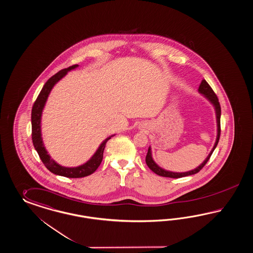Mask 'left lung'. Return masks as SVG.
<instances>
[{"instance_id": "1", "label": "left lung", "mask_w": 253, "mask_h": 253, "mask_svg": "<svg viewBox=\"0 0 253 253\" xmlns=\"http://www.w3.org/2000/svg\"><path fill=\"white\" fill-rule=\"evenodd\" d=\"M199 93L202 95H204L205 98H207L209 102L213 105L214 108H215V112H216V119H217V138H216V142L214 144V147L211 149L209 156L206 158V160L201 164L200 166L196 167L195 169L188 171V172H182V173H176V172H171V171H167L166 169L162 168L161 166H158L157 164L154 162L153 158H152V153H151V148L149 147L148 150V154L146 156V163L148 168L153 171L155 174L161 176H165V177H171V178H179V177H183V176H187V175H191V174H196L200 171L201 169L206 166V164L209 162V158L212 155L214 149L217 147L218 145V140H219V135H220V105L218 103V99L217 95L215 94V92L213 91V89L209 86V83L203 79L201 82L200 86L198 88Z\"/></svg>"}]
</instances>
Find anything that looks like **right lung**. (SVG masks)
Returning <instances> with one entry per match:
<instances>
[{"label": "right lung", "instance_id": "add662e5", "mask_svg": "<svg viewBox=\"0 0 253 253\" xmlns=\"http://www.w3.org/2000/svg\"><path fill=\"white\" fill-rule=\"evenodd\" d=\"M78 67H79V64H76V65L70 66L68 68L61 70L60 72H58L56 75H54L53 77L48 79L45 82L42 90L40 91L39 95L34 104L33 109H32V138H33V143H34L35 150L37 151V153L41 159V161L43 162L44 166L51 173L61 175V176H65V177H70V178L84 177V176H87V175L94 173L96 169L102 163L106 142L115 135L113 134V135L105 138L102 142V144L99 146V148H97V150H96L95 153L92 155V157L90 158L87 163H85L81 166H77V167H66V166L59 165L57 162H55L53 159H51L47 150L44 148V142L42 138V131H41V120H42V113H43L46 100H47L53 87L62 78H64L68 72H70L71 70L76 69Z\"/></svg>", "mask_w": 253, "mask_h": 253}]
</instances>
